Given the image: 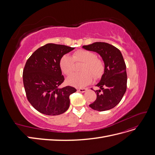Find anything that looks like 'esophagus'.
I'll return each instance as SVG.
<instances>
[{
    "instance_id": "esophagus-1",
    "label": "esophagus",
    "mask_w": 155,
    "mask_h": 155,
    "mask_svg": "<svg viewBox=\"0 0 155 155\" xmlns=\"http://www.w3.org/2000/svg\"><path fill=\"white\" fill-rule=\"evenodd\" d=\"M87 88H78V91L81 92H85V91H87Z\"/></svg>"
}]
</instances>
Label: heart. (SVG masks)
<instances>
[{"mask_svg": "<svg viewBox=\"0 0 155 155\" xmlns=\"http://www.w3.org/2000/svg\"><path fill=\"white\" fill-rule=\"evenodd\" d=\"M75 63H83L80 67L82 72L75 74L67 79V82L76 87H83L91 83L94 78L98 79L105 72V63L101 59L97 58L96 53L92 51L79 49L75 51L72 56L64 55L59 60L61 71L67 76L74 72Z\"/></svg>", "mask_w": 155, "mask_h": 155, "instance_id": "b5f03b06", "label": "heart"}]
</instances>
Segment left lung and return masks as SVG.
Wrapping results in <instances>:
<instances>
[{"instance_id": "left-lung-1", "label": "left lung", "mask_w": 155, "mask_h": 155, "mask_svg": "<svg viewBox=\"0 0 155 155\" xmlns=\"http://www.w3.org/2000/svg\"><path fill=\"white\" fill-rule=\"evenodd\" d=\"M83 48L99 54L105 63L104 74L96 85L100 89L94 91L96 100L89 107L97 111L111 109L120 102L127 89V76L122 54L113 45L104 42H96Z\"/></svg>"}]
</instances>
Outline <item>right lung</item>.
I'll return each mask as SVG.
<instances>
[{
  "mask_svg": "<svg viewBox=\"0 0 155 155\" xmlns=\"http://www.w3.org/2000/svg\"><path fill=\"white\" fill-rule=\"evenodd\" d=\"M74 48L48 43L36 50L28 59L23 70V84L27 100L42 114H63L70 106L69 96L76 89L58 88L64 80L59 60Z\"/></svg>",
  "mask_w": 155,
  "mask_h": 155,
  "instance_id": "1",
  "label": "right lung"
}]
</instances>
